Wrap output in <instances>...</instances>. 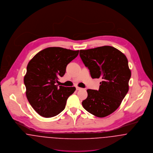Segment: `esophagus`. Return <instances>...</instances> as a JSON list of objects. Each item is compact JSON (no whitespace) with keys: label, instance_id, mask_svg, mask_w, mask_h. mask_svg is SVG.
Returning <instances> with one entry per match:
<instances>
[{"label":"esophagus","instance_id":"34e87169","mask_svg":"<svg viewBox=\"0 0 153 153\" xmlns=\"http://www.w3.org/2000/svg\"><path fill=\"white\" fill-rule=\"evenodd\" d=\"M82 88H80V87H76V90H82Z\"/></svg>","mask_w":153,"mask_h":153}]
</instances>
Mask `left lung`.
Segmentation results:
<instances>
[{"mask_svg": "<svg viewBox=\"0 0 153 153\" xmlns=\"http://www.w3.org/2000/svg\"><path fill=\"white\" fill-rule=\"evenodd\" d=\"M80 57L92 79H102L98 90H87L88 96L82 105L91 114L106 117L117 109L128 91L131 71L127 59L110 46L80 50Z\"/></svg>", "mask_w": 153, "mask_h": 153, "instance_id": "obj_1", "label": "left lung"}]
</instances>
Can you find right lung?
<instances>
[{
    "mask_svg": "<svg viewBox=\"0 0 153 153\" xmlns=\"http://www.w3.org/2000/svg\"><path fill=\"white\" fill-rule=\"evenodd\" d=\"M79 51L62 48H46L37 53L29 62L24 77L26 97L34 110L41 116L49 118L60 113L75 87L56 85L63 77L68 63Z\"/></svg>",
    "mask_w": 153,
    "mask_h": 153,
    "instance_id": "right-lung-1",
    "label": "right lung"
}]
</instances>
